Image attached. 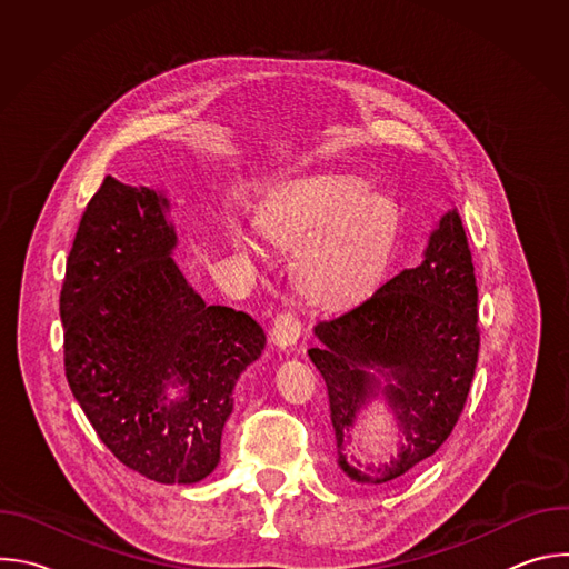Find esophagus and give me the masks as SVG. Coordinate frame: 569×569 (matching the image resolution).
Returning <instances> with one entry per match:
<instances>
[{
  "mask_svg": "<svg viewBox=\"0 0 569 569\" xmlns=\"http://www.w3.org/2000/svg\"><path fill=\"white\" fill-rule=\"evenodd\" d=\"M301 336V323L292 312H279L272 319V329H270V340L279 347V349H290L292 345H297Z\"/></svg>",
  "mask_w": 569,
  "mask_h": 569,
  "instance_id": "esophagus-1",
  "label": "esophagus"
}]
</instances>
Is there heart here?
I'll use <instances>...</instances> for the list:
<instances>
[{"label": "heart", "instance_id": "1", "mask_svg": "<svg viewBox=\"0 0 569 569\" xmlns=\"http://www.w3.org/2000/svg\"><path fill=\"white\" fill-rule=\"evenodd\" d=\"M261 229L274 246L299 252V290L317 303L338 306L362 295L385 268L398 211L360 178L317 176L279 198L261 216ZM231 248L240 257H261L242 231L231 233Z\"/></svg>", "mask_w": 569, "mask_h": 569}]
</instances>
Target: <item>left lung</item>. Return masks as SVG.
Wrapping results in <instances>:
<instances>
[{
  "mask_svg": "<svg viewBox=\"0 0 569 569\" xmlns=\"http://www.w3.org/2000/svg\"><path fill=\"white\" fill-rule=\"evenodd\" d=\"M308 349L329 389L340 470L365 486L396 483L450 437L479 351L477 286L457 209L441 216L423 261L362 301L315 323ZM382 397L399 430L378 462L355 457L359 417Z\"/></svg>",
  "mask_w": 569,
  "mask_h": 569,
  "instance_id": "obj_1",
  "label": "left lung"
}]
</instances>
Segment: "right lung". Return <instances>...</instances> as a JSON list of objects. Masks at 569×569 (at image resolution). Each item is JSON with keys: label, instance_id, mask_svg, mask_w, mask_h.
I'll return each instance as SVG.
<instances>
[{"label": "right lung", "instance_id": "add662e5", "mask_svg": "<svg viewBox=\"0 0 569 569\" xmlns=\"http://www.w3.org/2000/svg\"><path fill=\"white\" fill-rule=\"evenodd\" d=\"M169 209L164 191L110 176L90 200L60 292L64 373L121 463L159 483H196L220 461L231 391L266 333L193 290L173 261Z\"/></svg>", "mask_w": 569, "mask_h": 569}]
</instances>
